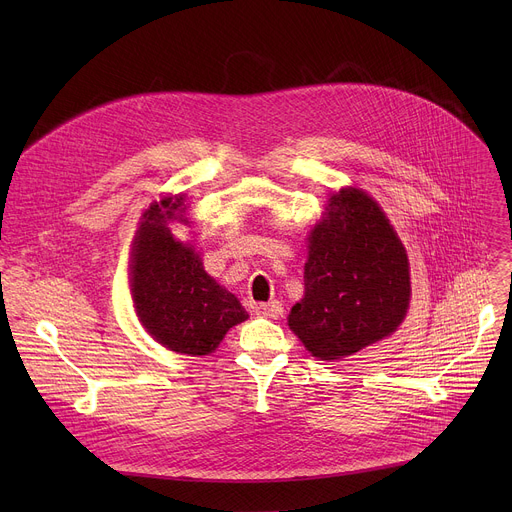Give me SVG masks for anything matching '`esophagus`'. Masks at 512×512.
Masks as SVG:
<instances>
[{
	"label": "esophagus",
	"mask_w": 512,
	"mask_h": 512,
	"mask_svg": "<svg viewBox=\"0 0 512 512\" xmlns=\"http://www.w3.org/2000/svg\"><path fill=\"white\" fill-rule=\"evenodd\" d=\"M255 312L265 316V318H279L283 308L277 300H271V302H263V304H255Z\"/></svg>",
	"instance_id": "1"
}]
</instances>
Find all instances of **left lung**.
<instances>
[{"label": "left lung", "mask_w": 512, "mask_h": 512, "mask_svg": "<svg viewBox=\"0 0 512 512\" xmlns=\"http://www.w3.org/2000/svg\"><path fill=\"white\" fill-rule=\"evenodd\" d=\"M304 287L287 322L320 360L350 356L403 322L411 296L407 253L367 192L348 188L330 198L310 235Z\"/></svg>", "instance_id": "left-lung-1"}]
</instances>
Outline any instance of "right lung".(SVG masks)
Returning <instances> with one entry per match:
<instances>
[{"mask_svg":"<svg viewBox=\"0 0 512 512\" xmlns=\"http://www.w3.org/2000/svg\"><path fill=\"white\" fill-rule=\"evenodd\" d=\"M182 198L164 200L145 214L131 253V291L139 322L166 348L202 356L249 314L202 267L192 247L174 239L170 218Z\"/></svg>","mask_w":512,"mask_h":512,"instance_id":"obj_1","label":"right lung"}]
</instances>
